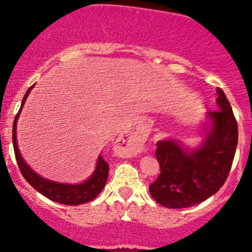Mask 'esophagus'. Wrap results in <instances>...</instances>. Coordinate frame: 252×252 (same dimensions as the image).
<instances>
[{
	"mask_svg": "<svg viewBox=\"0 0 252 252\" xmlns=\"http://www.w3.org/2000/svg\"><path fill=\"white\" fill-rule=\"evenodd\" d=\"M123 142L128 143V144H126V146H128V147H134V148H137V147H138V143L135 142V140L130 139V138H126V139H124Z\"/></svg>",
	"mask_w": 252,
	"mask_h": 252,
	"instance_id": "1",
	"label": "esophagus"
}]
</instances>
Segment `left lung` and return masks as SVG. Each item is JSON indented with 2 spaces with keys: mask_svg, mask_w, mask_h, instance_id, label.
<instances>
[{
  "mask_svg": "<svg viewBox=\"0 0 252 252\" xmlns=\"http://www.w3.org/2000/svg\"><path fill=\"white\" fill-rule=\"evenodd\" d=\"M219 110L208 113L210 131L199 148L187 151L176 140L157 143L160 173L149 186L152 197L167 208H186L216 193L227 180L237 147V122L230 101L217 88Z\"/></svg>",
  "mask_w": 252,
  "mask_h": 252,
  "instance_id": "8db88e82",
  "label": "left lung"
}]
</instances>
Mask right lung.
Segmentation results:
<instances>
[{
    "label": "right lung",
    "mask_w": 252,
    "mask_h": 252,
    "mask_svg": "<svg viewBox=\"0 0 252 252\" xmlns=\"http://www.w3.org/2000/svg\"><path fill=\"white\" fill-rule=\"evenodd\" d=\"M33 88L30 87L29 90L25 94L24 99H22L21 108H20L19 113L16 114L15 121H13L12 126V142H13V151H15V157L19 164L20 172L22 173L25 180L30 183L36 191L44 194L49 199L54 201V202L61 203V205L67 206H76L81 205V203H87L89 201H93L95 197L98 196L101 192V189L105 186L106 180H108V173H109V164L105 162L103 157L99 156L98 163H96V168H95L94 173L92 174L89 180L85 182L80 183V185H66V183H58L54 181H49L46 178H42L41 176H38L36 172H33L29 165L25 163L22 159L21 154H20L19 148H17V140H16V126H17V121H19V115L21 113L22 106H24L25 101H26L27 96L30 94L31 89Z\"/></svg>",
    "instance_id": "add662e5"
}]
</instances>
